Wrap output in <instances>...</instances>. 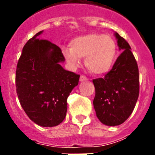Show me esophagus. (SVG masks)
I'll use <instances>...</instances> for the list:
<instances>
[{
  "mask_svg": "<svg viewBox=\"0 0 155 155\" xmlns=\"http://www.w3.org/2000/svg\"><path fill=\"white\" fill-rule=\"evenodd\" d=\"M80 82H84V81H87V78L84 75H80Z\"/></svg>",
  "mask_w": 155,
  "mask_h": 155,
  "instance_id": "34e87169",
  "label": "esophagus"
}]
</instances>
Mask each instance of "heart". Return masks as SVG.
<instances>
[{
    "instance_id": "b5f03b06",
    "label": "heart",
    "mask_w": 155,
    "mask_h": 155,
    "mask_svg": "<svg viewBox=\"0 0 155 155\" xmlns=\"http://www.w3.org/2000/svg\"><path fill=\"white\" fill-rule=\"evenodd\" d=\"M63 54L71 68H77L80 58H84L88 71L95 75H104L115 64L118 47L116 40L109 35L90 33L74 38L70 42V48H63Z\"/></svg>"
}]
</instances>
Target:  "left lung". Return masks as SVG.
Returning <instances> with one entry per match:
<instances>
[{
	"mask_svg": "<svg viewBox=\"0 0 155 155\" xmlns=\"http://www.w3.org/2000/svg\"><path fill=\"white\" fill-rule=\"evenodd\" d=\"M122 51L113 69L104 78L92 80L96 95L93 105L100 121L108 126L125 122L131 115L139 95V73L131 47L114 33Z\"/></svg>",
	"mask_w": 155,
	"mask_h": 155,
	"instance_id": "1",
	"label": "left lung"
}]
</instances>
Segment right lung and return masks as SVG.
Listing matches in <instances>:
<instances>
[{"label": "right lung", "mask_w": 155, "mask_h": 155, "mask_svg": "<svg viewBox=\"0 0 155 155\" xmlns=\"http://www.w3.org/2000/svg\"><path fill=\"white\" fill-rule=\"evenodd\" d=\"M37 33L23 47L16 71L18 99L32 121L42 127L59 125L66 117L68 96L80 75L65 70L62 51Z\"/></svg>", "instance_id": "obj_1"}]
</instances>
